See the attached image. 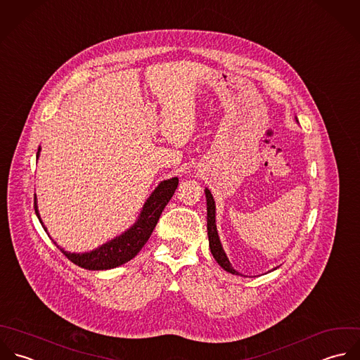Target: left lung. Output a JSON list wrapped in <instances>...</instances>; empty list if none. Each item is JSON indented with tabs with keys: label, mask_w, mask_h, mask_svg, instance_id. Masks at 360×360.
<instances>
[{
	"label": "left lung",
	"mask_w": 360,
	"mask_h": 360,
	"mask_svg": "<svg viewBox=\"0 0 360 360\" xmlns=\"http://www.w3.org/2000/svg\"><path fill=\"white\" fill-rule=\"evenodd\" d=\"M297 121V119H296ZM205 197H207V229H208V240H210V248L211 252L214 255V258L217 259V262L228 272L233 274V275H241L239 274L231 264L222 243L218 235V229H217V207H215V200L211 194V191L208 188H205ZM276 269V268H274Z\"/></svg>",
	"instance_id": "obj_1"
}]
</instances>
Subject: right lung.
<instances>
[{
	"label": "right lung",
	"mask_w": 360,
	"mask_h": 360,
	"mask_svg": "<svg viewBox=\"0 0 360 360\" xmlns=\"http://www.w3.org/2000/svg\"><path fill=\"white\" fill-rule=\"evenodd\" d=\"M40 150L41 148L39 146L37 155H36L37 159L40 156ZM177 186H179V177H172L160 181L158 187L152 191V194L148 197V200L145 201L136 221L115 239L109 240L91 251H85V252L65 251L54 240L53 241L70 261H72L75 265L81 268L91 269V271H105V269L120 266L122 264L128 262L129 259H132L150 238L160 218L162 211L173 197ZM34 212L43 229L47 232V228L43 225V221L37 210L36 194H34Z\"/></svg>",
	"instance_id": "1"
}]
</instances>
